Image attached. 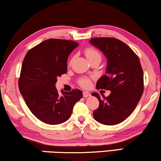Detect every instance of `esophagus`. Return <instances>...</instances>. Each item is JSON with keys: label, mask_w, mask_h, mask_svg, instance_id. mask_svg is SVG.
<instances>
[{"label": "esophagus", "mask_w": 161, "mask_h": 161, "mask_svg": "<svg viewBox=\"0 0 161 161\" xmlns=\"http://www.w3.org/2000/svg\"><path fill=\"white\" fill-rule=\"evenodd\" d=\"M83 97H88L91 96V94H90L89 92H86V91L83 92Z\"/></svg>", "instance_id": "1"}]
</instances>
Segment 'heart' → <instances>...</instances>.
<instances>
[{
    "label": "heart",
    "instance_id": "heart-1",
    "mask_svg": "<svg viewBox=\"0 0 161 161\" xmlns=\"http://www.w3.org/2000/svg\"><path fill=\"white\" fill-rule=\"evenodd\" d=\"M85 55L88 58V60H91L92 58H101V55L99 51H97L96 49H94V47H87L85 49ZM80 85L83 88H89L91 86V81L87 78H83L80 80Z\"/></svg>",
    "mask_w": 161,
    "mask_h": 161
}]
</instances>
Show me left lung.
<instances>
[{
	"instance_id": "1",
	"label": "left lung",
	"mask_w": 161,
	"mask_h": 161,
	"mask_svg": "<svg viewBox=\"0 0 161 161\" xmlns=\"http://www.w3.org/2000/svg\"><path fill=\"white\" fill-rule=\"evenodd\" d=\"M89 43L107 59L105 75L98 79L97 89L111 91L105 97L92 94L100 102L93 113L97 122L114 125L126 119L136 108L144 91V73L138 57L129 46L115 38H93Z\"/></svg>"
}]
</instances>
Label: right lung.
Here are the masks:
<instances>
[{
  "label": "right lung",
  "mask_w": 161,
  "mask_h": 161,
  "mask_svg": "<svg viewBox=\"0 0 161 161\" xmlns=\"http://www.w3.org/2000/svg\"><path fill=\"white\" fill-rule=\"evenodd\" d=\"M78 43L50 39L35 46L22 64L19 89L31 113L42 122L59 125L71 116L75 103L83 97L79 89L59 93L57 78L67 72V59Z\"/></svg>",
  "instance_id": "add662e5"
}]
</instances>
